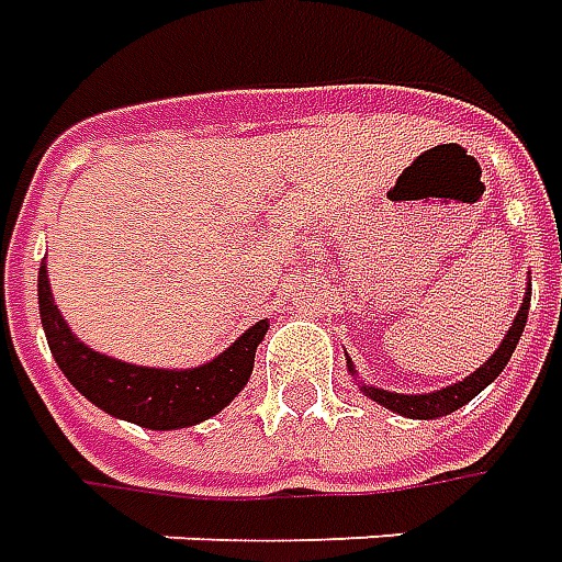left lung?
Masks as SVG:
<instances>
[{"mask_svg":"<svg viewBox=\"0 0 562 562\" xmlns=\"http://www.w3.org/2000/svg\"><path fill=\"white\" fill-rule=\"evenodd\" d=\"M529 284H527V296L520 302V312H517L515 324L508 326V333H505L503 345L491 353V360L484 366H479L475 372L463 381H457L451 387H441L432 390V393H390V390L381 387H369L363 384V393L378 405H384L390 412H396L402 417H415V420H432V417H445L457 412V408H463L465 402H472L479 396L481 390L491 384L493 378H499V372L505 369V363L512 360V353H515L517 341H520V333H524V326H527V314H529ZM348 372L353 375V366L348 360Z\"/></svg>","mask_w":562,"mask_h":562,"instance_id":"left-lung-1","label":"left lung"}]
</instances>
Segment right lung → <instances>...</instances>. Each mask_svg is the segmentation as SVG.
<instances>
[{"label": "right lung", "instance_id": "right-lung-1", "mask_svg": "<svg viewBox=\"0 0 562 562\" xmlns=\"http://www.w3.org/2000/svg\"><path fill=\"white\" fill-rule=\"evenodd\" d=\"M38 312H42L50 353L59 372L71 381V387L105 415L145 429L196 427L217 412H224L248 384L257 345L269 329V321H257L224 353H217L214 360L196 369H150V366L121 363L114 357L87 348L71 333L54 305L45 262L38 269Z\"/></svg>", "mask_w": 562, "mask_h": 562}]
</instances>
